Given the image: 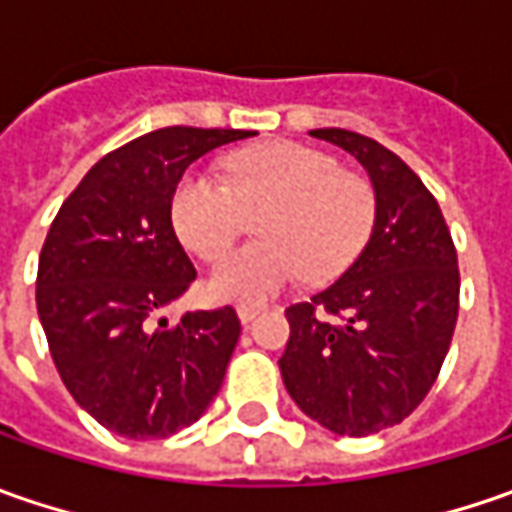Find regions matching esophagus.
Instances as JSON below:
<instances>
[{"mask_svg":"<svg viewBox=\"0 0 512 512\" xmlns=\"http://www.w3.org/2000/svg\"><path fill=\"white\" fill-rule=\"evenodd\" d=\"M262 310H265V307L242 305L239 310H236V313H239V322H242V325H250V322H253V319H256V316H259Z\"/></svg>","mask_w":512,"mask_h":512,"instance_id":"obj_1","label":"esophagus"}]
</instances>
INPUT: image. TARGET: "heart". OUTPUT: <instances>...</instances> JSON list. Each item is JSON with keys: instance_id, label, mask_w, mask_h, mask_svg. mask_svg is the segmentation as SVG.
<instances>
[{"instance_id": "obj_1", "label": "heart", "mask_w": 512, "mask_h": 512, "mask_svg": "<svg viewBox=\"0 0 512 512\" xmlns=\"http://www.w3.org/2000/svg\"><path fill=\"white\" fill-rule=\"evenodd\" d=\"M260 216L263 239L216 262L207 290L219 302L259 305L307 273L330 282L356 262L376 222L373 185L333 156L296 142L247 148L227 162V185L187 170L170 199L179 242L213 262Z\"/></svg>"}]
</instances>
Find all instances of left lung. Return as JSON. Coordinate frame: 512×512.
<instances>
[{
  "mask_svg": "<svg viewBox=\"0 0 512 512\" xmlns=\"http://www.w3.org/2000/svg\"><path fill=\"white\" fill-rule=\"evenodd\" d=\"M310 136L367 170L376 222L333 285L285 310L279 370L305 416L359 439L407 419L436 382L459 316V262L439 202L393 150L342 128Z\"/></svg>",
  "mask_w": 512,
  "mask_h": 512,
  "instance_id": "1",
  "label": "left lung"
}]
</instances>
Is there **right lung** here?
<instances>
[{
  "instance_id": "add662e5",
  "label": "right lung",
  "mask_w": 512,
  "mask_h": 512,
  "mask_svg": "<svg viewBox=\"0 0 512 512\" xmlns=\"http://www.w3.org/2000/svg\"><path fill=\"white\" fill-rule=\"evenodd\" d=\"M250 130L162 128L102 156L59 207L39 256L36 310L82 410L125 439H168L213 402L239 342L233 307L162 310L196 279L170 199L199 156Z\"/></svg>"
}]
</instances>
